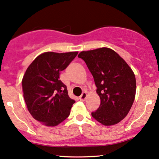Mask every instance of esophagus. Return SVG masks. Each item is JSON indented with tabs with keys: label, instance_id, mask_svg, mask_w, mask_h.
Returning a JSON list of instances; mask_svg holds the SVG:
<instances>
[{
	"label": "esophagus",
	"instance_id": "1",
	"mask_svg": "<svg viewBox=\"0 0 159 159\" xmlns=\"http://www.w3.org/2000/svg\"><path fill=\"white\" fill-rule=\"evenodd\" d=\"M87 96H88V93H86V92H84V93L81 94V96H80L79 97V99H80V100H81V101H84L85 100V99L87 98Z\"/></svg>",
	"mask_w": 159,
	"mask_h": 159
}]
</instances>
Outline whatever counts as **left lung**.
Returning a JSON list of instances; mask_svg holds the SVG:
<instances>
[{
    "label": "left lung",
    "mask_w": 159,
    "mask_h": 159,
    "mask_svg": "<svg viewBox=\"0 0 159 159\" xmlns=\"http://www.w3.org/2000/svg\"><path fill=\"white\" fill-rule=\"evenodd\" d=\"M91 72L100 98L93 118L105 126L116 125L131 109L136 95L133 70L116 51L108 48L81 51L78 56Z\"/></svg>",
    "instance_id": "obj_1"
}]
</instances>
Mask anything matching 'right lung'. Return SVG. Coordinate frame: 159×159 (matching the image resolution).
Wrapping results in <instances>:
<instances>
[{"mask_svg":"<svg viewBox=\"0 0 159 159\" xmlns=\"http://www.w3.org/2000/svg\"><path fill=\"white\" fill-rule=\"evenodd\" d=\"M78 52H45L38 56L26 69L22 81L24 99L31 116L48 127L60 125L70 114L75 101L68 95L60 80Z\"/></svg>","mask_w":159,"mask_h":159,"instance_id":"obj_1","label":"right lung"}]
</instances>
